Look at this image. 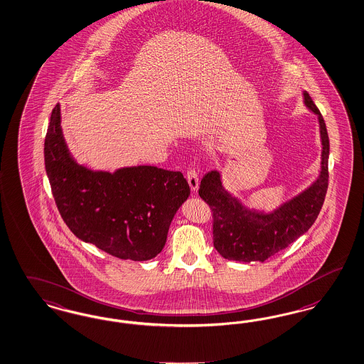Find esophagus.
I'll list each match as a JSON object with an SVG mask.
<instances>
[{
  "label": "esophagus",
  "mask_w": 364,
  "mask_h": 364,
  "mask_svg": "<svg viewBox=\"0 0 364 364\" xmlns=\"http://www.w3.org/2000/svg\"><path fill=\"white\" fill-rule=\"evenodd\" d=\"M186 177H187V180H188L191 189H192V191H196L198 187H199V173H198V171H196L195 168H188V169H187V173H186Z\"/></svg>",
  "instance_id": "34e87169"
}]
</instances>
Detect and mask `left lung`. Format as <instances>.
<instances>
[{
  "label": "left lung",
  "mask_w": 364,
  "mask_h": 364,
  "mask_svg": "<svg viewBox=\"0 0 364 364\" xmlns=\"http://www.w3.org/2000/svg\"><path fill=\"white\" fill-rule=\"evenodd\" d=\"M304 100L318 115L323 142L321 173L311 188L274 213L262 215L245 210L232 199L222 187L219 172H208L201 178L199 195L213 213V247L226 259L264 262L300 238L320 213L329 178V138L324 118L306 91L304 92Z\"/></svg>",
  "instance_id": "8db88e82"
}]
</instances>
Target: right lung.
Listing matches in <instances>:
<instances>
[{
	"mask_svg": "<svg viewBox=\"0 0 364 364\" xmlns=\"http://www.w3.org/2000/svg\"><path fill=\"white\" fill-rule=\"evenodd\" d=\"M44 161L64 223L121 259L148 261L161 252L176 211L189 196L181 172L137 166L110 175L77 165L64 142L59 103L50 114Z\"/></svg>",
	"mask_w": 364,
	"mask_h": 364,
	"instance_id": "obj_1",
	"label": "right lung"
}]
</instances>
